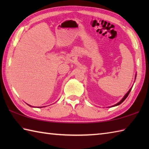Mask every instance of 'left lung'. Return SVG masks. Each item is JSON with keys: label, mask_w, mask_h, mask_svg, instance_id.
I'll use <instances>...</instances> for the list:
<instances>
[{"label": "left lung", "mask_w": 149, "mask_h": 149, "mask_svg": "<svg viewBox=\"0 0 149 149\" xmlns=\"http://www.w3.org/2000/svg\"><path fill=\"white\" fill-rule=\"evenodd\" d=\"M135 77H136V76ZM136 78V77H135ZM131 89H132V88H131V89L130 90H129V91H128V92L127 93H126L125 95V96L124 97H123V98H122V99L121 100H120V102H118V103H117V104H115V105H114V106H118V105H120V104H122L123 102V101H124L125 100V99H126V98H127V97H128V95H129V93H130L131 92ZM112 106V107H113Z\"/></svg>", "instance_id": "1"}]
</instances>
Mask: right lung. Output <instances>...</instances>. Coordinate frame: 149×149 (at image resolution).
Masks as SVG:
<instances>
[{
    "instance_id": "obj_1",
    "label": "right lung",
    "mask_w": 149,
    "mask_h": 149,
    "mask_svg": "<svg viewBox=\"0 0 149 149\" xmlns=\"http://www.w3.org/2000/svg\"><path fill=\"white\" fill-rule=\"evenodd\" d=\"M27 105H29V104H27ZM29 106H30V105H29Z\"/></svg>"
}]
</instances>
